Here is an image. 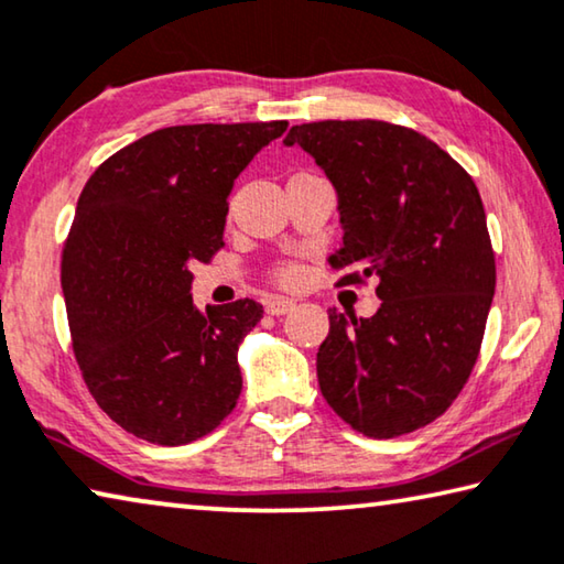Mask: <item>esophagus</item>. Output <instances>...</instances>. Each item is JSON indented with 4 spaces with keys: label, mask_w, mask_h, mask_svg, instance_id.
I'll list each match as a JSON object with an SVG mask.
<instances>
[{
    "label": "esophagus",
    "mask_w": 564,
    "mask_h": 564,
    "mask_svg": "<svg viewBox=\"0 0 564 564\" xmlns=\"http://www.w3.org/2000/svg\"><path fill=\"white\" fill-rule=\"evenodd\" d=\"M294 307V302L292 300H284V297H272V300H267V312H270V315H288V312Z\"/></svg>",
    "instance_id": "34e87169"
}]
</instances>
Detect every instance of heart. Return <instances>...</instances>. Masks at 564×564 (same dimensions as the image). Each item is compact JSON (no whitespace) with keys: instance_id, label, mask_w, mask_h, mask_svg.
<instances>
[{"instance_id":"1","label":"heart","mask_w":564,"mask_h":564,"mask_svg":"<svg viewBox=\"0 0 564 564\" xmlns=\"http://www.w3.org/2000/svg\"><path fill=\"white\" fill-rule=\"evenodd\" d=\"M300 173H305V171L292 173V176H300ZM270 276L274 284H280V288H294V284H300V280H302V270L297 264H276L270 272Z\"/></svg>"}]
</instances>
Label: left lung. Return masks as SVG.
<instances>
[{
    "label": "left lung",
    "mask_w": 564,
    "mask_h": 564,
    "mask_svg": "<svg viewBox=\"0 0 564 564\" xmlns=\"http://www.w3.org/2000/svg\"><path fill=\"white\" fill-rule=\"evenodd\" d=\"M337 188L348 270L378 282L372 317L330 310L317 350L319 391L370 438L429 426L456 401L479 358L497 288L487 214L474 178L431 138L386 120L292 126Z\"/></svg>",
    "instance_id": "1"
}]
</instances>
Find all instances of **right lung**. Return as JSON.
I'll return each mask as SVG.
<instances>
[{
  "instance_id": "add662e5",
  "label": "right lung",
  "mask_w": 564,
  "mask_h": 564,
  "mask_svg": "<svg viewBox=\"0 0 564 564\" xmlns=\"http://www.w3.org/2000/svg\"><path fill=\"white\" fill-rule=\"evenodd\" d=\"M288 131L270 123L171 126L95 169L59 257L73 352L95 403L159 446L212 433L237 405L254 300L196 310L192 267L224 247L234 178Z\"/></svg>"
}]
</instances>
